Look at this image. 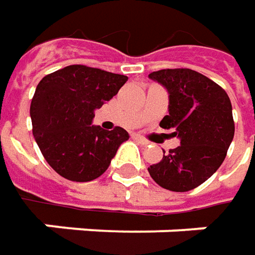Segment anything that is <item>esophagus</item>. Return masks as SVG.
I'll return each instance as SVG.
<instances>
[{
    "label": "esophagus",
    "mask_w": 255,
    "mask_h": 255,
    "mask_svg": "<svg viewBox=\"0 0 255 255\" xmlns=\"http://www.w3.org/2000/svg\"><path fill=\"white\" fill-rule=\"evenodd\" d=\"M133 139H134V140H137L139 143H142L143 146L149 144V140H147V139H144V137L140 136V134H133Z\"/></svg>",
    "instance_id": "esophagus-1"
}]
</instances>
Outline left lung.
Wrapping results in <instances>:
<instances>
[{"label": "left lung", "instance_id": "left-lung-1", "mask_svg": "<svg viewBox=\"0 0 255 255\" xmlns=\"http://www.w3.org/2000/svg\"><path fill=\"white\" fill-rule=\"evenodd\" d=\"M169 92V115L160 122L180 139L176 149L147 170L163 189L189 191L213 176L234 137V121L226 91L193 69H162L149 75Z\"/></svg>", "mask_w": 255, "mask_h": 255}]
</instances>
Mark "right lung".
Returning a JSON list of instances; mask_svg holds the SVG:
<instances>
[{
  "instance_id": "1",
  "label": "right lung",
  "mask_w": 255,
  "mask_h": 255,
  "mask_svg": "<svg viewBox=\"0 0 255 255\" xmlns=\"http://www.w3.org/2000/svg\"><path fill=\"white\" fill-rule=\"evenodd\" d=\"M128 76L85 65H69L46 75L31 102L32 133L45 160L72 181H91L109 167L129 133L92 125L95 109L111 101Z\"/></svg>"
}]
</instances>
